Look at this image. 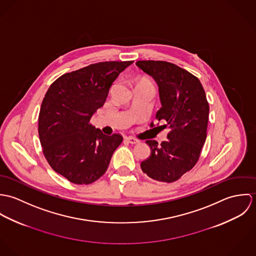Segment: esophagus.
<instances>
[{"instance_id":"esophagus-1","label":"esophagus","mask_w":256,"mask_h":256,"mask_svg":"<svg viewBox=\"0 0 256 256\" xmlns=\"http://www.w3.org/2000/svg\"><path fill=\"white\" fill-rule=\"evenodd\" d=\"M126 141H128L130 144H137V143H139V141L136 138H134V137H127Z\"/></svg>"}]
</instances>
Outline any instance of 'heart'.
Returning a JSON list of instances; mask_svg holds the SVG:
<instances>
[{
	"instance_id": "heart-1",
	"label": "heart",
	"mask_w": 256,
	"mask_h": 256,
	"mask_svg": "<svg viewBox=\"0 0 256 256\" xmlns=\"http://www.w3.org/2000/svg\"><path fill=\"white\" fill-rule=\"evenodd\" d=\"M146 82V80H143V82Z\"/></svg>"
}]
</instances>
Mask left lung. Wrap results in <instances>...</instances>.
<instances>
[{
  "instance_id": "left-lung-1",
  "label": "left lung",
  "mask_w": 256,
  "mask_h": 256,
  "mask_svg": "<svg viewBox=\"0 0 256 256\" xmlns=\"http://www.w3.org/2000/svg\"><path fill=\"white\" fill-rule=\"evenodd\" d=\"M136 65L158 86L160 110L156 119L168 127V141L146 140L150 156L141 168L154 180L174 182L197 164L207 137L209 104L197 76L166 61H137ZM154 124L150 123V127Z\"/></svg>"
}]
</instances>
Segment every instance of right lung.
<instances>
[{
    "mask_svg": "<svg viewBox=\"0 0 256 256\" xmlns=\"http://www.w3.org/2000/svg\"><path fill=\"white\" fill-rule=\"evenodd\" d=\"M133 61L90 64L59 76L49 86L38 117L43 154L54 172L74 184H90L108 170L123 141L119 133L104 135L90 123L118 74Z\"/></svg>",
    "mask_w": 256,
    "mask_h": 256,
    "instance_id": "1",
    "label": "right lung"
}]
</instances>
